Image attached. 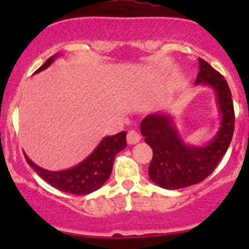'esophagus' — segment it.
<instances>
[{
    "mask_svg": "<svg viewBox=\"0 0 249 249\" xmlns=\"http://www.w3.org/2000/svg\"><path fill=\"white\" fill-rule=\"evenodd\" d=\"M127 143L129 144H136V143L140 142L141 140V136L140 134L137 131H135V130H130L129 132H127Z\"/></svg>",
    "mask_w": 249,
    "mask_h": 249,
    "instance_id": "1",
    "label": "esophagus"
}]
</instances>
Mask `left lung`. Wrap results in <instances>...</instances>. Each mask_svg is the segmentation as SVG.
<instances>
[{
	"label": "left lung",
	"mask_w": 249,
	"mask_h": 249,
	"mask_svg": "<svg viewBox=\"0 0 249 249\" xmlns=\"http://www.w3.org/2000/svg\"><path fill=\"white\" fill-rule=\"evenodd\" d=\"M199 69L195 85L213 90L220 114V126L210 142L200 145L185 142L175 117L167 112L152 113L141 123V134L153 149L148 175L164 189H180L202 182L217 167L231 142L235 114L229 85L219 72L200 57Z\"/></svg>",
	"instance_id": "1"
}]
</instances>
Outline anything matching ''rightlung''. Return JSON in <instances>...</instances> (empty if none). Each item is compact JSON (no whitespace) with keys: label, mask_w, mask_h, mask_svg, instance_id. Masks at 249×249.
Masks as SVG:
<instances>
[{"label":"right lung","mask_w":249,"mask_h":249,"mask_svg":"<svg viewBox=\"0 0 249 249\" xmlns=\"http://www.w3.org/2000/svg\"><path fill=\"white\" fill-rule=\"evenodd\" d=\"M60 54H55L37 70L35 73L48 69ZM126 147V131L106 136L100 141L94 150L76 166L61 171H49L35 164L24 153L27 164L52 187L73 195H87L95 192L106 183L113 169L114 158Z\"/></svg>","instance_id":"add662e5"}]
</instances>
